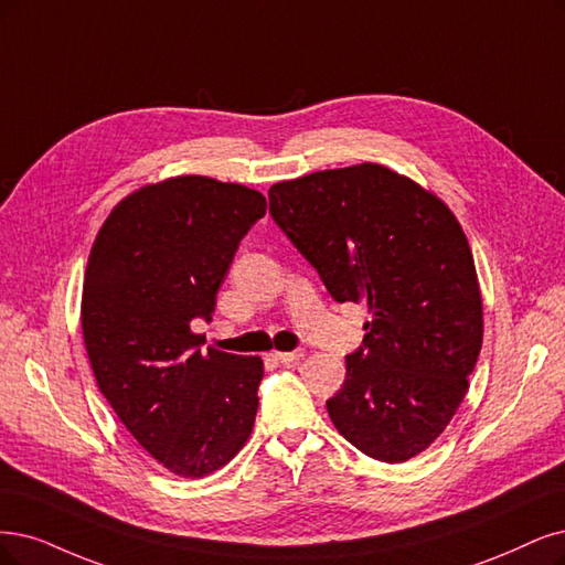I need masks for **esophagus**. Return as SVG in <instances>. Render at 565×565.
I'll list each match as a JSON object with an SVG mask.
<instances>
[{"instance_id": "34e87169", "label": "esophagus", "mask_w": 565, "mask_h": 565, "mask_svg": "<svg viewBox=\"0 0 565 565\" xmlns=\"http://www.w3.org/2000/svg\"><path fill=\"white\" fill-rule=\"evenodd\" d=\"M279 363H294V361H300L305 353L302 351H275L271 353Z\"/></svg>"}]
</instances>
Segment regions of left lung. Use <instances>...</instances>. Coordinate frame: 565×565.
Wrapping results in <instances>:
<instances>
[{
  "label": "left lung",
  "mask_w": 565,
  "mask_h": 565,
  "mask_svg": "<svg viewBox=\"0 0 565 565\" xmlns=\"http://www.w3.org/2000/svg\"><path fill=\"white\" fill-rule=\"evenodd\" d=\"M269 214L338 302H365L363 347L326 403L363 454L403 463L426 451L468 393L484 338L475 258L451 209L377 162L269 188Z\"/></svg>",
  "instance_id": "8db88e82"
}]
</instances>
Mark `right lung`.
Instances as JSON below:
<instances>
[{
    "label": "right lung",
    "mask_w": 565,
    "mask_h": 565,
    "mask_svg": "<svg viewBox=\"0 0 565 565\" xmlns=\"http://www.w3.org/2000/svg\"><path fill=\"white\" fill-rule=\"evenodd\" d=\"M265 195L183 174L122 198L93 242L81 330L104 398L170 472L198 479L233 461L254 430L260 356L209 347L191 330L216 294Z\"/></svg>",
    "instance_id": "obj_1"
}]
</instances>
